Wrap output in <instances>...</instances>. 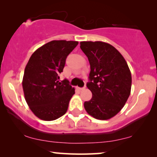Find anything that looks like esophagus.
I'll use <instances>...</instances> for the list:
<instances>
[{
    "label": "esophagus",
    "instance_id": "1",
    "mask_svg": "<svg viewBox=\"0 0 157 157\" xmlns=\"http://www.w3.org/2000/svg\"><path fill=\"white\" fill-rule=\"evenodd\" d=\"M85 88H86L85 86H84V87H83V88H78V89H79V90H83V89H85Z\"/></svg>",
    "mask_w": 157,
    "mask_h": 157
}]
</instances>
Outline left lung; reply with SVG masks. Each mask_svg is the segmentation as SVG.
Listing matches in <instances>:
<instances>
[{
    "mask_svg": "<svg viewBox=\"0 0 157 157\" xmlns=\"http://www.w3.org/2000/svg\"><path fill=\"white\" fill-rule=\"evenodd\" d=\"M80 44L91 68L86 86L92 98L84 102V108L96 119H109L121 110L130 95L129 68L123 56L111 44L102 41H82Z\"/></svg>",
    "mask_w": 157,
    "mask_h": 157,
    "instance_id": "8db88e82",
    "label": "left lung"
}]
</instances>
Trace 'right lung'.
<instances>
[{
    "label": "right lung",
    "mask_w": 157,
    "mask_h": 157,
    "mask_svg": "<svg viewBox=\"0 0 157 157\" xmlns=\"http://www.w3.org/2000/svg\"><path fill=\"white\" fill-rule=\"evenodd\" d=\"M78 41L52 40L31 55L25 68L22 85L25 99L34 114L53 121L67 111L75 89L68 80L59 82L66 59Z\"/></svg>",
    "instance_id": "add662e5"
}]
</instances>
